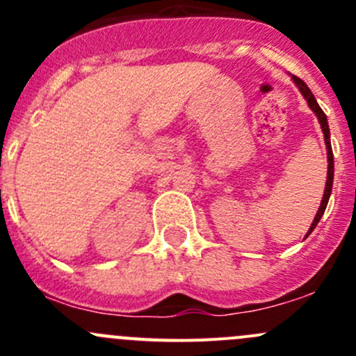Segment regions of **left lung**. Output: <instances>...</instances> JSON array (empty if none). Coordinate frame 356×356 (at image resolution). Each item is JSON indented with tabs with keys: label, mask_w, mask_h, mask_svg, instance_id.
Instances as JSON below:
<instances>
[{
	"label": "left lung",
	"mask_w": 356,
	"mask_h": 356,
	"mask_svg": "<svg viewBox=\"0 0 356 356\" xmlns=\"http://www.w3.org/2000/svg\"><path fill=\"white\" fill-rule=\"evenodd\" d=\"M291 79H293V82L296 84V88L300 89V92L303 95V98L307 99L308 106H310L312 111H314L315 115H317L318 118V124H321V129L322 132H324V141H325V148H327V181H325V189H324V196H322V201H321V207H318V211L317 215H315L314 222H312L310 229H308L307 236L305 238H308V236L314 232V229L317 227L318 220L322 218V215H324L325 208H327V203H329V198H331V191H332V181H334V156H332V148H331V132H329V124H327V117H325V113L322 111L321 106H318L317 99H315V96L312 95L310 88H308L307 84H305L301 79H298L296 75H291Z\"/></svg>",
	"instance_id": "1"
}]
</instances>
